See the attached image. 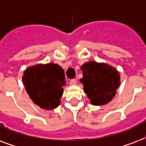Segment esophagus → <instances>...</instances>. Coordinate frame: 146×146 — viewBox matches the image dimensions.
Returning <instances> with one entry per match:
<instances>
[{"instance_id": "esophagus-1", "label": "esophagus", "mask_w": 146, "mask_h": 146, "mask_svg": "<svg viewBox=\"0 0 146 146\" xmlns=\"http://www.w3.org/2000/svg\"><path fill=\"white\" fill-rule=\"evenodd\" d=\"M76 83H77V82H76V80H75V79L71 80L70 82V85H71V86H75V85H76Z\"/></svg>"}]
</instances>
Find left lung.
<instances>
[{
	"label": "left lung",
	"mask_w": 146,
	"mask_h": 146,
	"mask_svg": "<svg viewBox=\"0 0 146 146\" xmlns=\"http://www.w3.org/2000/svg\"><path fill=\"white\" fill-rule=\"evenodd\" d=\"M83 77L80 82L84 92L93 105H104L111 102L120 86V76L116 68L105 63L89 61L81 66Z\"/></svg>",
	"instance_id": "8db88e82"
}]
</instances>
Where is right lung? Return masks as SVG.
I'll return each instance as SVG.
<instances>
[{"label": "right lung", "instance_id": "add662e5", "mask_svg": "<svg viewBox=\"0 0 146 146\" xmlns=\"http://www.w3.org/2000/svg\"><path fill=\"white\" fill-rule=\"evenodd\" d=\"M23 82L34 104L44 110L60 105L66 84L64 70L58 64H36L24 71Z\"/></svg>", "mask_w": 146, "mask_h": 146}]
</instances>
